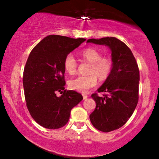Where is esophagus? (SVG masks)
Here are the masks:
<instances>
[{
    "label": "esophagus",
    "instance_id": "1",
    "mask_svg": "<svg viewBox=\"0 0 159 159\" xmlns=\"http://www.w3.org/2000/svg\"><path fill=\"white\" fill-rule=\"evenodd\" d=\"M87 97H88V96H87V95L83 94V98H84V99H86V98H87Z\"/></svg>",
    "mask_w": 159,
    "mask_h": 159
}]
</instances>
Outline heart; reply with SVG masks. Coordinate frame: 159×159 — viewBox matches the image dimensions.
Returning <instances> with one entry per match:
<instances>
[{
  "label": "heart",
  "mask_w": 159,
  "mask_h": 159,
  "mask_svg": "<svg viewBox=\"0 0 159 159\" xmlns=\"http://www.w3.org/2000/svg\"><path fill=\"white\" fill-rule=\"evenodd\" d=\"M84 59L91 63L88 75H79L70 80L69 88L81 93H87L90 89L94 88L98 84V78L105 80L110 75L113 69L112 60L108 57H102L101 52L96 48H87L81 52ZM63 66L66 72L74 75L77 71L78 63L72 54L66 56Z\"/></svg>",
  "instance_id": "b5f03b06"
}]
</instances>
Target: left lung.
Wrapping results in <instances>:
<instances>
[{
	"label": "left lung",
	"mask_w": 159,
	"mask_h": 159,
	"mask_svg": "<svg viewBox=\"0 0 159 159\" xmlns=\"http://www.w3.org/2000/svg\"><path fill=\"white\" fill-rule=\"evenodd\" d=\"M87 43L105 45L111 50L113 69L98 89L102 97L92 94L96 107L90 115L93 125L104 132L120 129L131 117L138 102L140 73L135 58L125 43L115 37L90 39Z\"/></svg>",
	"instance_id": "left-lung-1"
}]
</instances>
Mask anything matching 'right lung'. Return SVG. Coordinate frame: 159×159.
<instances>
[{
    "label": "right lung",
    "mask_w": 159,
    "mask_h": 159,
    "mask_svg": "<svg viewBox=\"0 0 159 159\" xmlns=\"http://www.w3.org/2000/svg\"><path fill=\"white\" fill-rule=\"evenodd\" d=\"M85 40L49 35L30 53L24 69V90L27 109L41 126L49 129L64 126L72 107L83 99L81 93L65 90L63 62ZM57 92L61 97L56 96Z\"/></svg>",
    "instance_id": "1"
}]
</instances>
